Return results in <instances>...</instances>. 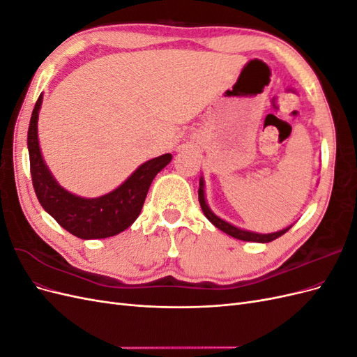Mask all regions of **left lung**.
Here are the masks:
<instances>
[{
	"mask_svg": "<svg viewBox=\"0 0 357 357\" xmlns=\"http://www.w3.org/2000/svg\"><path fill=\"white\" fill-rule=\"evenodd\" d=\"M198 198H199V204H201V208H202V213L205 214V218H207L215 228H219L220 231L226 232L228 235L234 236V238H238V240H243V241H255V243H269L273 241L275 238H278V236H282L283 234H286L290 228H286L283 231H278V232H274V234H256V232H248V231H243L240 228H235V226H232L231 223L225 222L222 219H219L218 215H215L210 208L208 205L205 204V198H204V181L199 180V190H198Z\"/></svg>",
	"mask_w": 357,
	"mask_h": 357,
	"instance_id": "1",
	"label": "left lung"
}]
</instances>
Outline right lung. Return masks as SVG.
<instances>
[{
	"instance_id": "right-lung-1",
	"label": "right lung",
	"mask_w": 357,
	"mask_h": 357,
	"mask_svg": "<svg viewBox=\"0 0 357 357\" xmlns=\"http://www.w3.org/2000/svg\"><path fill=\"white\" fill-rule=\"evenodd\" d=\"M41 101L43 96L40 95L28 129L31 178L41 207L63 229L82 240L107 238L121 234L135 222L155 176L169 164L172 156L167 153L147 160L123 185L104 197L93 199L75 197L58 185L43 162L37 135Z\"/></svg>"
}]
</instances>
